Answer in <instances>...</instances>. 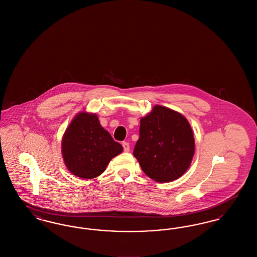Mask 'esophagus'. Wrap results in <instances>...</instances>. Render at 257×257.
<instances>
[{
	"label": "esophagus",
	"instance_id": "34e87169",
	"mask_svg": "<svg viewBox=\"0 0 257 257\" xmlns=\"http://www.w3.org/2000/svg\"><path fill=\"white\" fill-rule=\"evenodd\" d=\"M122 147L123 149H124V151H125V152H129V150H130V146H129V144H128V143H126V142H123Z\"/></svg>",
	"mask_w": 257,
	"mask_h": 257
}]
</instances>
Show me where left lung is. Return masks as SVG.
<instances>
[{
	"mask_svg": "<svg viewBox=\"0 0 257 257\" xmlns=\"http://www.w3.org/2000/svg\"><path fill=\"white\" fill-rule=\"evenodd\" d=\"M194 153V134L181 113L157 105L142 117L133 154L148 177L160 183L176 180L189 169Z\"/></svg>",
	"mask_w": 257,
	"mask_h": 257,
	"instance_id": "8db88e82",
	"label": "left lung"
}]
</instances>
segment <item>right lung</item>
<instances>
[{
  "mask_svg": "<svg viewBox=\"0 0 257 257\" xmlns=\"http://www.w3.org/2000/svg\"><path fill=\"white\" fill-rule=\"evenodd\" d=\"M120 144L99 122L95 113H78L62 137L61 152L68 171L91 179L103 173L110 160L122 152Z\"/></svg>",
  "mask_w": 257,
  "mask_h": 257,
  "instance_id": "right-lung-1",
  "label": "right lung"
}]
</instances>
